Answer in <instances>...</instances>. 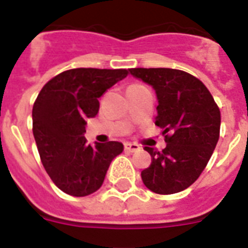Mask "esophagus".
Listing matches in <instances>:
<instances>
[{
  "label": "esophagus",
  "mask_w": 248,
  "mask_h": 248,
  "mask_svg": "<svg viewBox=\"0 0 248 248\" xmlns=\"http://www.w3.org/2000/svg\"><path fill=\"white\" fill-rule=\"evenodd\" d=\"M124 148H125L126 152H129V153H135V152H137V150H140L139 145L129 144V142H128V144H125V146H124Z\"/></svg>",
  "instance_id": "34e87169"
}]
</instances>
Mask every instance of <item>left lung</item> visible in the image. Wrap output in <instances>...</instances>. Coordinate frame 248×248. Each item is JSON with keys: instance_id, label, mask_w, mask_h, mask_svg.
<instances>
[{"instance_id": "1", "label": "left lung", "mask_w": 248, "mask_h": 248, "mask_svg": "<svg viewBox=\"0 0 248 248\" xmlns=\"http://www.w3.org/2000/svg\"><path fill=\"white\" fill-rule=\"evenodd\" d=\"M133 77L155 90V125L163 129L166 148L145 146L152 163L141 172L146 187L171 195L193 184L209 162L219 139L221 113L200 79L169 68L129 69Z\"/></svg>"}]
</instances>
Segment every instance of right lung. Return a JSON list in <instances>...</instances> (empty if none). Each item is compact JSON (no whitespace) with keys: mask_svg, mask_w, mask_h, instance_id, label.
<instances>
[{"mask_svg":"<svg viewBox=\"0 0 248 248\" xmlns=\"http://www.w3.org/2000/svg\"><path fill=\"white\" fill-rule=\"evenodd\" d=\"M126 69L77 68L48 81L32 107V132L52 182L72 196L98 191L122 142L86 144V120L99 111V98L128 76Z\"/></svg>","mask_w":248,"mask_h":248,"instance_id":"1","label":"right lung"}]
</instances>
